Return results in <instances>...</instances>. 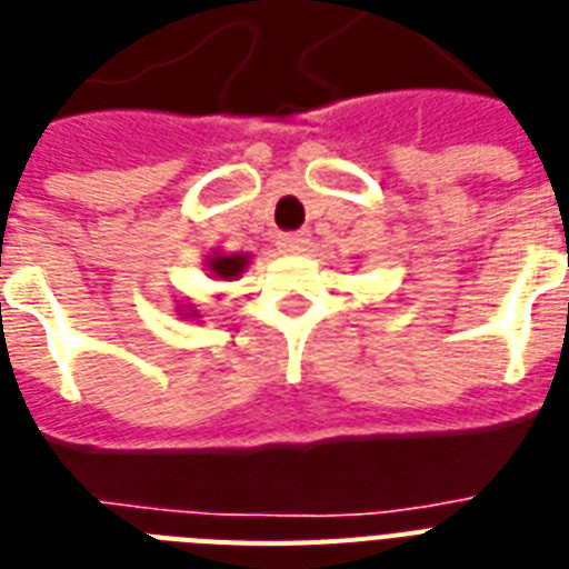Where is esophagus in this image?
Returning <instances> with one entry per match:
<instances>
[{
	"label": "esophagus",
	"instance_id": "34e87169",
	"mask_svg": "<svg viewBox=\"0 0 569 569\" xmlns=\"http://www.w3.org/2000/svg\"><path fill=\"white\" fill-rule=\"evenodd\" d=\"M308 240H311L308 231H290V234H281L279 247L284 249V252H306Z\"/></svg>",
	"mask_w": 569,
	"mask_h": 569
}]
</instances>
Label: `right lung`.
I'll return each instance as SVG.
<instances>
[{"label": "right lung", "mask_w": 569, "mask_h": 569, "mask_svg": "<svg viewBox=\"0 0 569 569\" xmlns=\"http://www.w3.org/2000/svg\"><path fill=\"white\" fill-rule=\"evenodd\" d=\"M249 256H222V252H213L208 258V272H211V279H220V281H231L238 279L240 272L247 270ZM190 317H197V313H190Z\"/></svg>", "instance_id": "1"}]
</instances>
